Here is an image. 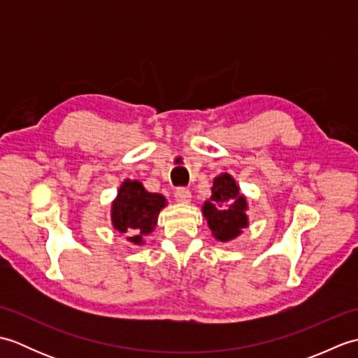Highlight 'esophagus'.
I'll use <instances>...</instances> for the list:
<instances>
[{
  "mask_svg": "<svg viewBox=\"0 0 358 358\" xmlns=\"http://www.w3.org/2000/svg\"><path fill=\"white\" fill-rule=\"evenodd\" d=\"M173 196H175V200H177L178 203H189V201H191V199H192L191 191H189V189H186V187H177V189H175Z\"/></svg>",
  "mask_w": 358,
  "mask_h": 358,
  "instance_id": "34e87169",
  "label": "esophagus"
}]
</instances>
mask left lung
Wrapping results in <instances>:
<instances>
[{"mask_svg": "<svg viewBox=\"0 0 358 358\" xmlns=\"http://www.w3.org/2000/svg\"><path fill=\"white\" fill-rule=\"evenodd\" d=\"M203 215L215 240L227 243L241 235L249 226L248 200L240 194L237 181L229 173H220L214 178L212 195L203 204Z\"/></svg>", "mask_w": 358, "mask_h": 358, "instance_id": "8db88e82", "label": "left lung"}]
</instances>
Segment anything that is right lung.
<instances>
[{
	"label": "right lung",
	"mask_w": 358,
	"mask_h": 358,
	"mask_svg": "<svg viewBox=\"0 0 358 358\" xmlns=\"http://www.w3.org/2000/svg\"><path fill=\"white\" fill-rule=\"evenodd\" d=\"M163 195L148 192L136 180L126 178L112 201L110 220L113 229L129 234L127 241L144 245V237L154 232L159 210L166 208Z\"/></svg>",
	"instance_id": "obj_1"
}]
</instances>
